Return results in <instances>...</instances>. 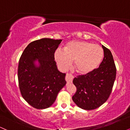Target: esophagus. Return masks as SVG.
Wrapping results in <instances>:
<instances>
[{
  "instance_id": "obj_1",
  "label": "esophagus",
  "mask_w": 130,
  "mask_h": 130,
  "mask_svg": "<svg viewBox=\"0 0 130 130\" xmlns=\"http://www.w3.org/2000/svg\"><path fill=\"white\" fill-rule=\"evenodd\" d=\"M74 76H73V74L70 73H67L66 76H65V79L67 80V83L68 84H70V83H72L73 79Z\"/></svg>"
}]
</instances>
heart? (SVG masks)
<instances>
[{
  "label": "heart",
  "instance_id": "1",
  "mask_svg": "<svg viewBox=\"0 0 130 130\" xmlns=\"http://www.w3.org/2000/svg\"><path fill=\"white\" fill-rule=\"evenodd\" d=\"M104 57V51L98 44L84 41H71L67 43L63 51L58 49L54 59L63 71L70 68L74 60V67L79 73L87 74L99 67Z\"/></svg>",
  "mask_w": 130,
  "mask_h": 130
}]
</instances>
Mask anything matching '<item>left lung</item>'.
Returning a JSON list of instances; mask_svg holds the SVG:
<instances>
[{"label":"left lung","mask_w":130,"mask_h":130,"mask_svg":"<svg viewBox=\"0 0 130 130\" xmlns=\"http://www.w3.org/2000/svg\"><path fill=\"white\" fill-rule=\"evenodd\" d=\"M104 58L99 67L92 73L79 75L73 83L76 92L72 99L78 107L93 110L104 103L112 92L116 76V67L111 52L102 45Z\"/></svg>","instance_id":"obj_1"}]
</instances>
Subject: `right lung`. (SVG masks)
I'll return each mask as SVG.
<instances>
[{"label":"right lung","mask_w":130,"mask_h":130,"mask_svg":"<svg viewBox=\"0 0 130 130\" xmlns=\"http://www.w3.org/2000/svg\"><path fill=\"white\" fill-rule=\"evenodd\" d=\"M62 41L44 38L32 41L19 59V90L24 99L34 108L50 107L66 84L65 73L58 70L54 60V53ZM35 61L39 62L38 66Z\"/></svg>","instance_id":"right-lung-1"}]
</instances>
